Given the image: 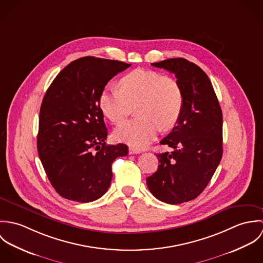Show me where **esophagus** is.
Wrapping results in <instances>:
<instances>
[{
  "label": "esophagus",
  "instance_id": "34e87169",
  "mask_svg": "<svg viewBox=\"0 0 263 263\" xmlns=\"http://www.w3.org/2000/svg\"><path fill=\"white\" fill-rule=\"evenodd\" d=\"M141 153V150H138V149H136V148H133V147H130L129 149H128V154L129 155H134V154H140Z\"/></svg>",
  "mask_w": 263,
  "mask_h": 263
}]
</instances>
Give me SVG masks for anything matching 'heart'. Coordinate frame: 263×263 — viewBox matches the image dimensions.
Instances as JSON below:
<instances>
[{
  "mask_svg": "<svg viewBox=\"0 0 263 263\" xmlns=\"http://www.w3.org/2000/svg\"><path fill=\"white\" fill-rule=\"evenodd\" d=\"M118 90L105 88L99 96L103 114L115 124L121 123L136 106L137 118L119 125L117 141L137 149L148 146L159 129H171L178 121L184 104L183 90L171 76L137 69L123 76Z\"/></svg>",
  "mask_w": 263,
  "mask_h": 263,
  "instance_id": "heart-1",
  "label": "heart"
}]
</instances>
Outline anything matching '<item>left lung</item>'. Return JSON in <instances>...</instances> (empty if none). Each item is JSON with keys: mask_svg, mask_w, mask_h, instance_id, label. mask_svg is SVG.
<instances>
[{"mask_svg": "<svg viewBox=\"0 0 263 263\" xmlns=\"http://www.w3.org/2000/svg\"><path fill=\"white\" fill-rule=\"evenodd\" d=\"M152 66L175 75L184 104L176 125L160 142L173 151L157 154L160 165L147 185L159 200L178 204L196 198L221 162L223 114L209 77L198 66L182 58Z\"/></svg>", "mask_w": 263, "mask_h": 263, "instance_id": "obj_1", "label": "left lung"}]
</instances>
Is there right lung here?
Returning a JSON list of instances; mask_svg holds the SVG:
<instances>
[{
    "mask_svg": "<svg viewBox=\"0 0 263 263\" xmlns=\"http://www.w3.org/2000/svg\"><path fill=\"white\" fill-rule=\"evenodd\" d=\"M130 67L94 57L63 69L47 89L39 112L37 151L52 187L63 197L90 202L110 186L111 165L124 144L106 145L99 96L113 77Z\"/></svg>",
    "mask_w": 263,
    "mask_h": 263,
    "instance_id": "add662e5",
    "label": "right lung"
}]
</instances>
